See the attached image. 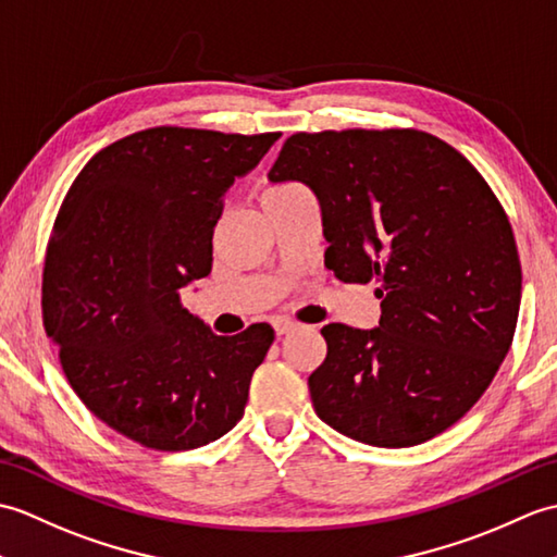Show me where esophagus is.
<instances>
[{"mask_svg":"<svg viewBox=\"0 0 557 557\" xmlns=\"http://www.w3.org/2000/svg\"><path fill=\"white\" fill-rule=\"evenodd\" d=\"M274 329H276V336H286V333L298 329V324H295V321H290V319H278Z\"/></svg>","mask_w":557,"mask_h":557,"instance_id":"34e87169","label":"esophagus"}]
</instances>
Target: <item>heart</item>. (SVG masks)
<instances>
[{"instance_id":"b5f03b06","label":"heart","mask_w":557,"mask_h":557,"mask_svg":"<svg viewBox=\"0 0 557 557\" xmlns=\"http://www.w3.org/2000/svg\"><path fill=\"white\" fill-rule=\"evenodd\" d=\"M283 188H293V185H278V188H271V190H283Z\"/></svg>"}]
</instances>
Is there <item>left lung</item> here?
Wrapping results in <instances>:
<instances>
[{
	"instance_id": "8db88e82",
	"label": "left lung",
	"mask_w": 557,
	"mask_h": 557,
	"mask_svg": "<svg viewBox=\"0 0 557 557\" xmlns=\"http://www.w3.org/2000/svg\"><path fill=\"white\" fill-rule=\"evenodd\" d=\"M321 209L324 264L376 281V329L326 324L314 412L343 436L410 448L484 395L508 355L522 298L512 226L467 159L414 128L295 133L269 171Z\"/></svg>"
}]
</instances>
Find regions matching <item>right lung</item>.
<instances>
[{"instance_id":"add662e5","label":"right lung","mask_w":557,"mask_h":557,"mask_svg":"<svg viewBox=\"0 0 557 557\" xmlns=\"http://www.w3.org/2000/svg\"><path fill=\"white\" fill-rule=\"evenodd\" d=\"M278 133L157 126L83 166L47 245L42 317L85 407L145 448L190 450L240 422L274 329L216 336L181 305L212 271L233 181Z\"/></svg>"}]
</instances>
